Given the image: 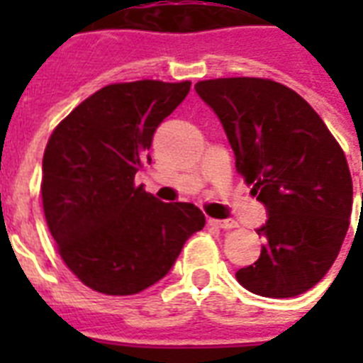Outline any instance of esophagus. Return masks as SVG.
Masks as SVG:
<instances>
[{"instance_id": "34e87169", "label": "esophagus", "mask_w": 363, "mask_h": 363, "mask_svg": "<svg viewBox=\"0 0 363 363\" xmlns=\"http://www.w3.org/2000/svg\"><path fill=\"white\" fill-rule=\"evenodd\" d=\"M209 226L215 228H222V230H233V228H238V222L235 220H216V218H209Z\"/></svg>"}]
</instances>
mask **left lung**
<instances>
[{"label": "left lung", "mask_w": 363, "mask_h": 363, "mask_svg": "<svg viewBox=\"0 0 363 363\" xmlns=\"http://www.w3.org/2000/svg\"><path fill=\"white\" fill-rule=\"evenodd\" d=\"M235 167L267 209L256 230L259 258L235 273L264 298H294L313 288L337 258L352 213V179L343 148L299 94L269 79L199 81ZM363 201V192H362Z\"/></svg>", "instance_id": "1"}]
</instances>
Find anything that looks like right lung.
<instances>
[{
    "label": "right lung",
    "mask_w": 363,
    "mask_h": 363,
    "mask_svg": "<svg viewBox=\"0 0 363 363\" xmlns=\"http://www.w3.org/2000/svg\"><path fill=\"white\" fill-rule=\"evenodd\" d=\"M190 81L101 88L56 125L43 156V209L77 279L107 296H131L164 279L205 216L135 186L154 131L182 104Z\"/></svg>",
    "instance_id": "obj_1"
}]
</instances>
